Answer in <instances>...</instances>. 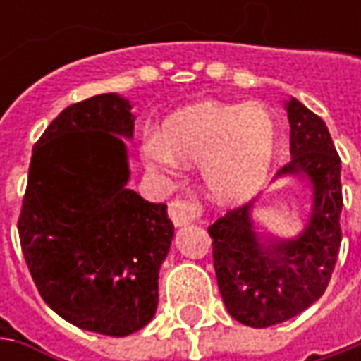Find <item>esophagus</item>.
Segmentation results:
<instances>
[{"mask_svg":"<svg viewBox=\"0 0 361 361\" xmlns=\"http://www.w3.org/2000/svg\"><path fill=\"white\" fill-rule=\"evenodd\" d=\"M169 215L174 227H185L188 223H195L201 216V207L197 202L188 199H174L169 204Z\"/></svg>","mask_w":361,"mask_h":361,"instance_id":"1","label":"esophagus"}]
</instances>
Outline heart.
<instances>
[{
  "mask_svg": "<svg viewBox=\"0 0 361 361\" xmlns=\"http://www.w3.org/2000/svg\"><path fill=\"white\" fill-rule=\"evenodd\" d=\"M275 150V122L259 104L204 102L176 112L162 134L142 142L152 173L173 171L174 160L201 162L202 187L219 201H239L265 180Z\"/></svg>",
  "mask_w": 361,
  "mask_h": 361,
  "instance_id": "heart-1",
  "label": "heart"
}]
</instances>
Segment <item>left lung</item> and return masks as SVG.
Returning a JSON list of instances; mask_svg holds the SVG:
<instances>
[{
	"instance_id": "1",
	"label": "left lung",
	"mask_w": 361,
	"mask_h": 361,
	"mask_svg": "<svg viewBox=\"0 0 361 361\" xmlns=\"http://www.w3.org/2000/svg\"><path fill=\"white\" fill-rule=\"evenodd\" d=\"M291 160L277 176L307 178L313 207L295 239L259 237L251 221L255 201L231 209L209 227L213 265L225 307L245 326L269 327L305 312L324 295L341 243V160L326 122L291 98Z\"/></svg>"
}]
</instances>
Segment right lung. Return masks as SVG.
<instances>
[{
  "instance_id": "right-lung-1",
  "label": "right lung",
  "mask_w": 361,
  "mask_h": 361,
  "mask_svg": "<svg viewBox=\"0 0 361 361\" xmlns=\"http://www.w3.org/2000/svg\"><path fill=\"white\" fill-rule=\"evenodd\" d=\"M130 102L100 94L68 106L32 152L18 219L42 299L74 326L124 338L154 317L174 227L166 204L126 188Z\"/></svg>"
}]
</instances>
